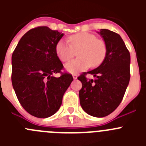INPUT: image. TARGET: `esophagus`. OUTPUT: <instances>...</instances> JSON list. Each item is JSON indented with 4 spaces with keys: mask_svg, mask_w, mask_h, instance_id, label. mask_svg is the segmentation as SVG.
Here are the masks:
<instances>
[{
    "mask_svg": "<svg viewBox=\"0 0 146 146\" xmlns=\"http://www.w3.org/2000/svg\"><path fill=\"white\" fill-rule=\"evenodd\" d=\"M72 77H73V79H74V80H77V74H72Z\"/></svg>",
    "mask_w": 146,
    "mask_h": 146,
    "instance_id": "1",
    "label": "esophagus"
}]
</instances>
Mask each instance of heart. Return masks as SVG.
I'll return each mask as SVG.
<instances>
[{
	"label": "heart",
	"instance_id": "obj_1",
	"mask_svg": "<svg viewBox=\"0 0 146 146\" xmlns=\"http://www.w3.org/2000/svg\"><path fill=\"white\" fill-rule=\"evenodd\" d=\"M68 44L60 40L56 44L55 52L61 61L67 62L74 57L77 51L78 58L67 63L65 68L70 73H78L86 70L91 65L96 67L106 57L107 46L104 41L96 38L95 35L82 32L69 37Z\"/></svg>",
	"mask_w": 146,
	"mask_h": 146
}]
</instances>
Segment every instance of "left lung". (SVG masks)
I'll use <instances>...</instances> for the list:
<instances>
[{"label":"left lung","instance_id":"1","mask_svg":"<svg viewBox=\"0 0 146 146\" xmlns=\"http://www.w3.org/2000/svg\"><path fill=\"white\" fill-rule=\"evenodd\" d=\"M99 33L106 44V57L99 67L77 79L82 82L79 96L83 110L102 118L113 113L123 99L130 80V53L119 34L108 29H101ZM87 74L96 79L88 80Z\"/></svg>","mask_w":146,"mask_h":146}]
</instances>
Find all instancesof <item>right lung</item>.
<instances>
[{
  "label": "right lung",
  "mask_w": 146,
  "mask_h": 146,
  "mask_svg": "<svg viewBox=\"0 0 146 146\" xmlns=\"http://www.w3.org/2000/svg\"><path fill=\"white\" fill-rule=\"evenodd\" d=\"M64 33L47 26L28 31L18 42L11 56V82L23 108L37 118H48L62 104L64 93L73 80L64 73L55 52ZM60 73L55 78L54 74Z\"/></svg>",
  "instance_id": "right-lung-1"
}]
</instances>
